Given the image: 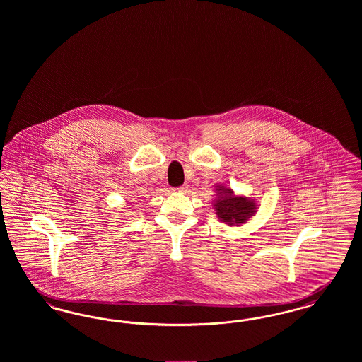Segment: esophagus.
Instances as JSON below:
<instances>
[{
    "label": "esophagus",
    "mask_w": 362,
    "mask_h": 362,
    "mask_svg": "<svg viewBox=\"0 0 362 362\" xmlns=\"http://www.w3.org/2000/svg\"><path fill=\"white\" fill-rule=\"evenodd\" d=\"M186 189H187V186L183 185V186H180V187H175L173 191H176V192H183V191H186Z\"/></svg>",
    "instance_id": "34e87169"
}]
</instances>
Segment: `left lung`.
<instances>
[{
    "label": "left lung",
    "instance_id": "1",
    "mask_svg": "<svg viewBox=\"0 0 362 362\" xmlns=\"http://www.w3.org/2000/svg\"><path fill=\"white\" fill-rule=\"evenodd\" d=\"M220 189L221 192H224V195L216 199L214 207L221 221L230 225L243 224L255 213L257 206L254 205V201L230 195V192H233L232 189Z\"/></svg>",
    "mask_w": 362,
    "mask_h": 362
}]
</instances>
